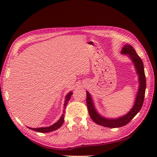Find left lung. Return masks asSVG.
Returning a JSON list of instances; mask_svg holds the SVG:
<instances>
[{
  "mask_svg": "<svg viewBox=\"0 0 157 157\" xmlns=\"http://www.w3.org/2000/svg\"><path fill=\"white\" fill-rule=\"evenodd\" d=\"M121 54L128 55L129 58H130L133 64L134 65L136 73L139 77V89L136 95L134 104L130 109V111L126 114L125 115L116 118H107L104 117L99 115V113L97 111L91 95L88 91H86V103L90 117H91L93 121L98 125L107 128H118L124 126L128 124V122H130L132 118L140 111L144 101L146 88V78L143 61H142L140 57L137 54L136 50L131 45L125 44L123 46Z\"/></svg>",
  "mask_w": 157,
  "mask_h": 157,
  "instance_id": "left-lung-1",
  "label": "left lung"
}]
</instances>
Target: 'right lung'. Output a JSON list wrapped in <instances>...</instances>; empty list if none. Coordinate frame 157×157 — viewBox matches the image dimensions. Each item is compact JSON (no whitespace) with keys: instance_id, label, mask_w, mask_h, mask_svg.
<instances>
[{"instance_id":"right-lung-1","label":"right lung","mask_w":157,"mask_h":157,"mask_svg":"<svg viewBox=\"0 0 157 157\" xmlns=\"http://www.w3.org/2000/svg\"><path fill=\"white\" fill-rule=\"evenodd\" d=\"M73 94V92H70L69 93H68L66 96L65 98V103H64V110L63 111V114L61 117H60L58 121V122H56V123H54V124H52L50 126H48V127H41V128H30V127H27L29 128V129L34 130L38 132H40V133H48V132H50L52 131L56 130L57 129H58L61 126H62L63 123L64 122V114H65V109L66 108V106H67L68 101H69V99L71 97V95Z\"/></svg>"}]
</instances>
